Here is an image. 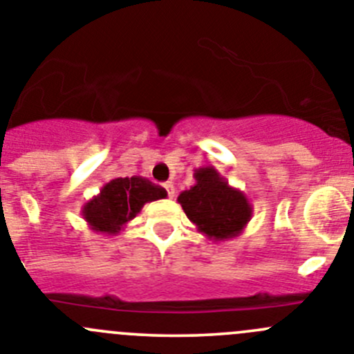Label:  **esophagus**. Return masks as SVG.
<instances>
[{
    "mask_svg": "<svg viewBox=\"0 0 354 354\" xmlns=\"http://www.w3.org/2000/svg\"><path fill=\"white\" fill-rule=\"evenodd\" d=\"M164 188H166V190H167V196H169L171 199H173V197L176 196V192H174V185L171 183V181H167V183H164Z\"/></svg>",
    "mask_w": 354,
    "mask_h": 354,
    "instance_id": "esophagus-1",
    "label": "esophagus"
}]
</instances>
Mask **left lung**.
Returning <instances> with one entry per match:
<instances>
[{
  "label": "left lung",
  "instance_id": "left-lung-1",
  "mask_svg": "<svg viewBox=\"0 0 354 354\" xmlns=\"http://www.w3.org/2000/svg\"><path fill=\"white\" fill-rule=\"evenodd\" d=\"M194 178L196 183L178 196L188 220L214 243L239 236L253 214L246 194L230 187L213 166L196 169Z\"/></svg>",
  "mask_w": 354,
  "mask_h": 354
}]
</instances>
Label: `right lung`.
<instances>
[{
    "label": "right lung",
    "instance_id": "obj_1",
    "mask_svg": "<svg viewBox=\"0 0 354 354\" xmlns=\"http://www.w3.org/2000/svg\"><path fill=\"white\" fill-rule=\"evenodd\" d=\"M166 197L164 188L143 176L115 178L84 204L82 216L94 232L117 236L140 214L145 204Z\"/></svg>",
    "mask_w": 354,
    "mask_h": 354
}]
</instances>
